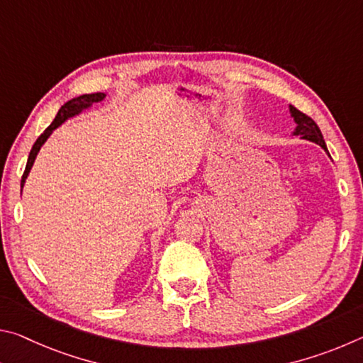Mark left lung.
I'll return each mask as SVG.
<instances>
[{
  "instance_id": "8db88e82",
  "label": "left lung",
  "mask_w": 363,
  "mask_h": 363,
  "mask_svg": "<svg viewBox=\"0 0 363 363\" xmlns=\"http://www.w3.org/2000/svg\"><path fill=\"white\" fill-rule=\"evenodd\" d=\"M290 112H291V116L294 118V121H296V130H294V134H296V136H301L303 139L312 140V143L318 144L322 149L327 150V145H325L320 128L317 126V123L312 120L311 116H307L306 113L299 112V110L293 106H290Z\"/></svg>"
}]
</instances>
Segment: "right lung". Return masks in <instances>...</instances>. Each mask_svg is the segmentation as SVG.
<instances>
[{
  "label": "right lung",
  "instance_id": "obj_1",
  "mask_svg": "<svg viewBox=\"0 0 363 363\" xmlns=\"http://www.w3.org/2000/svg\"><path fill=\"white\" fill-rule=\"evenodd\" d=\"M104 97H106V94H104V93L83 94V96L75 97V99H72V101H69V102H65L64 106L60 107V110H59L57 115H56V118H54V121L51 123V125H49V126L46 128L45 133H43L41 136H40L38 139H36V143L33 144L32 150H30L27 167H26V171H23V176H22V181H21V186H22V187H23V184H26V179H27V176H28V173H30V169H32V167H33V162H35L36 155H38L41 145L46 143V139H48L49 136H51V133H52L54 130H56V128H59L60 125H62V123H64L65 120H69V118H72V116L78 115L79 112H82L83 108L91 107L94 102H101V101L104 99Z\"/></svg>",
  "mask_w": 363,
  "mask_h": 363
}]
</instances>
